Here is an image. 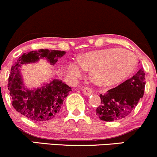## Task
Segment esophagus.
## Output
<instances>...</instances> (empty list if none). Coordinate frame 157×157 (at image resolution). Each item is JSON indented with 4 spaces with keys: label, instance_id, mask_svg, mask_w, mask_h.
I'll return each mask as SVG.
<instances>
[{
    "label": "esophagus",
    "instance_id": "esophagus-1",
    "mask_svg": "<svg viewBox=\"0 0 157 157\" xmlns=\"http://www.w3.org/2000/svg\"><path fill=\"white\" fill-rule=\"evenodd\" d=\"M82 92L85 95H86V96H89V95H91V94L93 93V90L91 89L90 87H84L82 89Z\"/></svg>",
    "mask_w": 157,
    "mask_h": 157
}]
</instances>
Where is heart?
<instances>
[{"label":"heart","instance_id":"1","mask_svg":"<svg viewBox=\"0 0 157 157\" xmlns=\"http://www.w3.org/2000/svg\"><path fill=\"white\" fill-rule=\"evenodd\" d=\"M84 67L92 68L91 76L96 83L109 86L127 78L136 67V58L127 50L108 48L86 54L81 61L71 63L68 70L77 76Z\"/></svg>","mask_w":157,"mask_h":157}]
</instances>
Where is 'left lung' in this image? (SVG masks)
<instances>
[{"instance_id":"obj_1","label":"left lung","mask_w":157,"mask_h":157,"mask_svg":"<svg viewBox=\"0 0 157 157\" xmlns=\"http://www.w3.org/2000/svg\"><path fill=\"white\" fill-rule=\"evenodd\" d=\"M145 74L140 68L136 75L117 87L100 95L101 103L96 115L106 122L121 120L128 116L144 95Z\"/></svg>"}]
</instances>
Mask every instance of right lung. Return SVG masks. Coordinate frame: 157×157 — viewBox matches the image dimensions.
<instances>
[{
  "mask_svg": "<svg viewBox=\"0 0 157 157\" xmlns=\"http://www.w3.org/2000/svg\"><path fill=\"white\" fill-rule=\"evenodd\" d=\"M66 53L64 51L42 48L23 54L17 59L11 68L8 82L12 105L16 111L35 122L48 121L58 114L71 88L62 80L54 79L37 89H26L18 68L23 64L37 62L40 58H45L51 65H55Z\"/></svg>",
  "mask_w": 157,
  "mask_h": 157,
  "instance_id": "right-lung-1",
  "label": "right lung"
}]
</instances>
